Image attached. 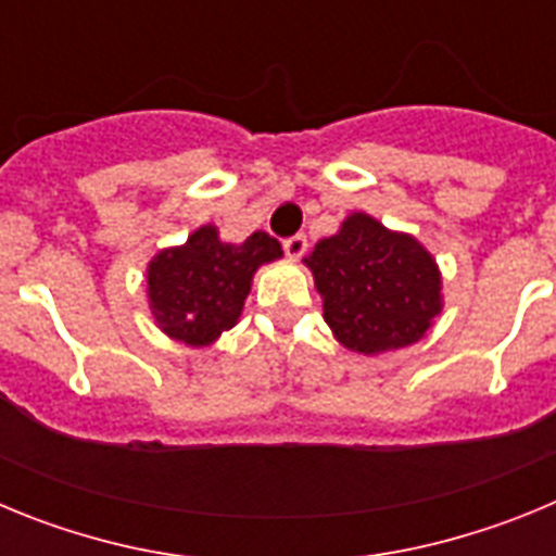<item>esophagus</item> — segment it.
Segmentation results:
<instances>
[{
  "label": "esophagus",
  "instance_id": "esophagus-1",
  "mask_svg": "<svg viewBox=\"0 0 556 556\" xmlns=\"http://www.w3.org/2000/svg\"><path fill=\"white\" fill-rule=\"evenodd\" d=\"M306 248H308V242H306V236H303V233L283 239V253H287L289 258H301V255L306 253Z\"/></svg>",
  "mask_w": 556,
  "mask_h": 556
}]
</instances>
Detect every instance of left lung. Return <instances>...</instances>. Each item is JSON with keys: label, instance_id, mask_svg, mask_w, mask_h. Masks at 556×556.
<instances>
[{"label": "left lung", "instance_id": "left-lung-1", "mask_svg": "<svg viewBox=\"0 0 556 556\" xmlns=\"http://www.w3.org/2000/svg\"><path fill=\"white\" fill-rule=\"evenodd\" d=\"M306 267L333 337L365 356L415 345L443 308L429 250L367 214H351L337 236L317 242Z\"/></svg>", "mask_w": 556, "mask_h": 556}]
</instances>
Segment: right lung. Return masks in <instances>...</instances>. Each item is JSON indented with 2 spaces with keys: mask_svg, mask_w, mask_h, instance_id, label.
<instances>
[{
  "mask_svg": "<svg viewBox=\"0 0 556 556\" xmlns=\"http://www.w3.org/2000/svg\"><path fill=\"white\" fill-rule=\"evenodd\" d=\"M281 255L278 239L264 230H255L242 244H228L214 225H203L189 242L161 250L150 262L147 294L152 317L178 342L211 345L239 320L255 269Z\"/></svg>",
  "mask_w": 556,
  "mask_h": 556,
  "instance_id": "obj_1",
  "label": "right lung"
}]
</instances>
